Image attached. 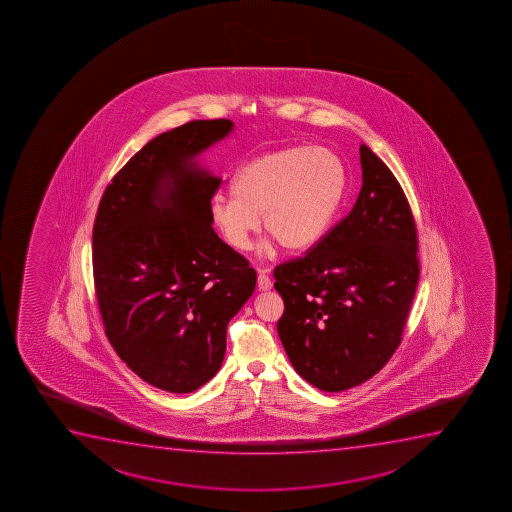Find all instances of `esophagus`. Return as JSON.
Returning a JSON list of instances; mask_svg holds the SVG:
<instances>
[{
  "label": "esophagus",
  "instance_id": "1",
  "mask_svg": "<svg viewBox=\"0 0 512 512\" xmlns=\"http://www.w3.org/2000/svg\"><path fill=\"white\" fill-rule=\"evenodd\" d=\"M257 284H259V288L262 291H267V289L272 288V279L269 274L265 271H259V279H257Z\"/></svg>",
  "mask_w": 512,
  "mask_h": 512
}]
</instances>
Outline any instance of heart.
Wrapping results in <instances>:
<instances>
[{
    "instance_id": "1",
    "label": "heart",
    "mask_w": 512,
    "mask_h": 512,
    "mask_svg": "<svg viewBox=\"0 0 512 512\" xmlns=\"http://www.w3.org/2000/svg\"><path fill=\"white\" fill-rule=\"evenodd\" d=\"M348 173L334 152L288 147L255 157L233 178V195H216L211 219L229 247L245 252L259 231L288 252L315 245L336 216Z\"/></svg>"
}]
</instances>
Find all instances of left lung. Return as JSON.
<instances>
[{
  "instance_id": "left-lung-1",
  "label": "left lung",
  "mask_w": 512,
  "mask_h": 512,
  "mask_svg": "<svg viewBox=\"0 0 512 512\" xmlns=\"http://www.w3.org/2000/svg\"><path fill=\"white\" fill-rule=\"evenodd\" d=\"M348 216L303 257L274 267L277 332L303 379L325 392L372 379L403 341L420 279L418 233L403 188L367 145Z\"/></svg>"
}]
</instances>
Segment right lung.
<instances>
[{
	"label": "right lung",
	"instance_id": "right-lung-1",
	"mask_svg": "<svg viewBox=\"0 0 512 512\" xmlns=\"http://www.w3.org/2000/svg\"><path fill=\"white\" fill-rule=\"evenodd\" d=\"M233 121L193 120L145 144L113 176L92 229L104 332L121 360L163 391H197L221 368L226 329L257 272L212 228L221 185L193 157Z\"/></svg>",
	"mask_w": 512,
	"mask_h": 512
}]
</instances>
